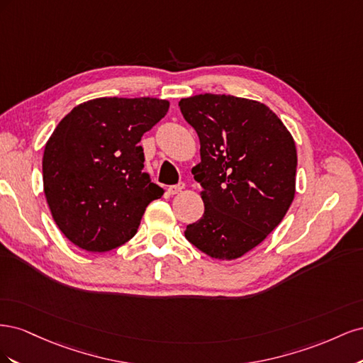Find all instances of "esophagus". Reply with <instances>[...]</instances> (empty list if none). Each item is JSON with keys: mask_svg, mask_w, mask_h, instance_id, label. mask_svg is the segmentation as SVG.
Masks as SVG:
<instances>
[{"mask_svg": "<svg viewBox=\"0 0 363 363\" xmlns=\"http://www.w3.org/2000/svg\"><path fill=\"white\" fill-rule=\"evenodd\" d=\"M183 188H184V184H183V183H180V184H174V186H169V188L167 189V192H168L169 195H175V194L182 192V191H183Z\"/></svg>", "mask_w": 363, "mask_h": 363, "instance_id": "34e87169", "label": "esophagus"}]
</instances>
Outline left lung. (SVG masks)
I'll use <instances>...</instances> for the list:
<instances>
[{"label":"left lung","instance_id":"1","mask_svg":"<svg viewBox=\"0 0 363 363\" xmlns=\"http://www.w3.org/2000/svg\"><path fill=\"white\" fill-rule=\"evenodd\" d=\"M200 138L204 213L184 236L207 256L233 260L257 247L295 195V142L269 107L233 95L201 94L179 103Z\"/></svg>","mask_w":363,"mask_h":363}]
</instances>
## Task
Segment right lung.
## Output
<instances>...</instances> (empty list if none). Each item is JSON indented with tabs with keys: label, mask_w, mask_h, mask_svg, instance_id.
I'll return each instance as SVG.
<instances>
[{
	"label": "right lung",
	"mask_w": 363,
	"mask_h": 363,
	"mask_svg": "<svg viewBox=\"0 0 363 363\" xmlns=\"http://www.w3.org/2000/svg\"><path fill=\"white\" fill-rule=\"evenodd\" d=\"M157 98H96L74 107L43 151V192L60 232L82 250L104 252L138 232L163 195L144 168L140 138L167 115Z\"/></svg>",
	"instance_id": "right-lung-1"
}]
</instances>
